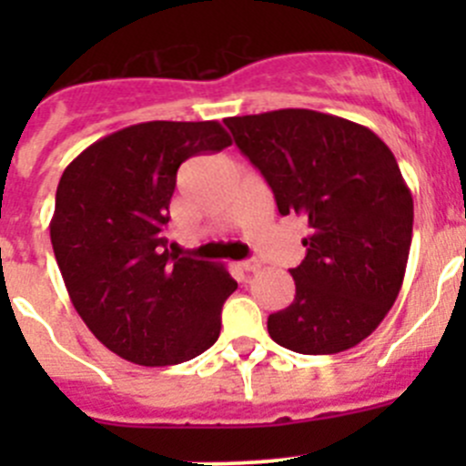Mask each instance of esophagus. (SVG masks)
<instances>
[{"instance_id": "esophagus-1", "label": "esophagus", "mask_w": 466, "mask_h": 466, "mask_svg": "<svg viewBox=\"0 0 466 466\" xmlns=\"http://www.w3.org/2000/svg\"><path fill=\"white\" fill-rule=\"evenodd\" d=\"M241 268L246 272H257V270H261V261L259 259H246V261H241Z\"/></svg>"}]
</instances>
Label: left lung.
Masks as SVG:
<instances>
[{"mask_svg": "<svg viewBox=\"0 0 466 466\" xmlns=\"http://www.w3.org/2000/svg\"><path fill=\"white\" fill-rule=\"evenodd\" d=\"M225 126L279 214L309 228L307 257L290 268L295 299L268 316V333L298 354L351 350L388 316L406 275L412 194L392 150L365 126L304 107Z\"/></svg>", "mask_w": 466, "mask_h": 466, "instance_id": "left-lung-1", "label": "left lung"}]
</instances>
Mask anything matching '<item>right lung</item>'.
Wrapping results in <instances>:
<instances>
[{"mask_svg":"<svg viewBox=\"0 0 466 466\" xmlns=\"http://www.w3.org/2000/svg\"><path fill=\"white\" fill-rule=\"evenodd\" d=\"M229 144L218 121H146L87 146L60 177L49 232L69 299L130 363H185L218 338L237 281L168 252L164 225L180 164Z\"/></svg>","mask_w":466,"mask_h":466,"instance_id":"obj_1","label":"right lung"}]
</instances>
